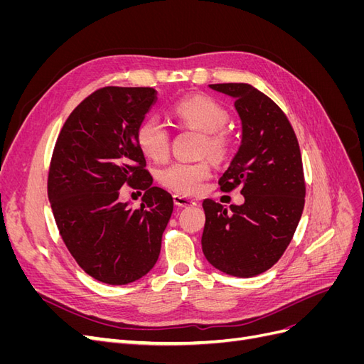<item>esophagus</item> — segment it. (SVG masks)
Here are the masks:
<instances>
[{"instance_id": "obj_1", "label": "esophagus", "mask_w": 364, "mask_h": 364, "mask_svg": "<svg viewBox=\"0 0 364 364\" xmlns=\"http://www.w3.org/2000/svg\"><path fill=\"white\" fill-rule=\"evenodd\" d=\"M173 200H174V205H178V206H196L197 205L196 200L190 199V197H186V196L178 194V193L173 196Z\"/></svg>"}]
</instances>
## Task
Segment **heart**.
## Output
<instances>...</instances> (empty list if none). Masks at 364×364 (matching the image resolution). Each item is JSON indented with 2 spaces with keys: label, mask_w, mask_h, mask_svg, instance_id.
Returning a JSON list of instances; mask_svg holds the SVG:
<instances>
[{
  "label": "heart",
  "mask_w": 364,
  "mask_h": 364,
  "mask_svg": "<svg viewBox=\"0 0 364 364\" xmlns=\"http://www.w3.org/2000/svg\"><path fill=\"white\" fill-rule=\"evenodd\" d=\"M171 115L182 127L202 132L200 155H208L214 162H223L234 149V134L225 124L229 119L226 107L215 98L197 94L181 98L171 107ZM136 142L144 155L164 162L170 156V134L159 119L147 118L136 129ZM211 174V164L208 159L194 162L178 161L159 171V182L185 196L199 193L202 183Z\"/></svg>",
  "instance_id": "b5f03b06"
}]
</instances>
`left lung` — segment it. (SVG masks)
Returning <instances> with one entry per match:
<instances>
[{
	"label": "left lung",
	"mask_w": 364,
	"mask_h": 364,
	"mask_svg": "<svg viewBox=\"0 0 364 364\" xmlns=\"http://www.w3.org/2000/svg\"><path fill=\"white\" fill-rule=\"evenodd\" d=\"M209 87L235 98L243 136L218 185L225 193L240 188L245 203L230 205L228 211L211 199L203 200L202 250L215 269L252 278L278 262L301 220L305 179L299 142L281 107L257 87Z\"/></svg>",
	"instance_id": "1"
}]
</instances>
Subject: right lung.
<instances>
[{
	"label": "right lung",
	"mask_w": 364,
	"mask_h": 364,
	"mask_svg": "<svg viewBox=\"0 0 364 364\" xmlns=\"http://www.w3.org/2000/svg\"><path fill=\"white\" fill-rule=\"evenodd\" d=\"M156 102L153 87L106 86L77 106L58 136L48 171V199L77 264L109 285L130 284L155 266L173 213L170 193L153 186L136 129ZM144 189L132 208L121 186Z\"/></svg>",
	"instance_id": "right-lung-1"
}]
</instances>
